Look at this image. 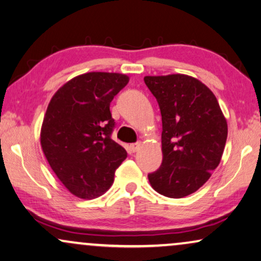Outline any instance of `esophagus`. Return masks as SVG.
I'll list each match as a JSON object with an SVG mask.
<instances>
[{
    "label": "esophagus",
    "instance_id": "obj_1",
    "mask_svg": "<svg viewBox=\"0 0 261 261\" xmlns=\"http://www.w3.org/2000/svg\"><path fill=\"white\" fill-rule=\"evenodd\" d=\"M140 147H141L140 142H135V144H130L129 145L130 152H137V151H139V149H140Z\"/></svg>",
    "mask_w": 261,
    "mask_h": 261
}]
</instances>
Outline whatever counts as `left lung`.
I'll return each mask as SVG.
<instances>
[{
  "label": "left lung",
  "mask_w": 261,
  "mask_h": 261,
  "mask_svg": "<svg viewBox=\"0 0 261 261\" xmlns=\"http://www.w3.org/2000/svg\"><path fill=\"white\" fill-rule=\"evenodd\" d=\"M163 121V163L148 174L152 188L170 198L197 191L219 166L227 121L213 91L188 74L146 76Z\"/></svg>",
  "instance_id": "8db88e82"
}]
</instances>
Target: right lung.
<instances>
[{"mask_svg": "<svg viewBox=\"0 0 261 261\" xmlns=\"http://www.w3.org/2000/svg\"><path fill=\"white\" fill-rule=\"evenodd\" d=\"M128 81L122 73L88 72L64 84L48 103L40 133L42 152L77 197L105 194L127 158L126 149L112 139L115 121L109 107Z\"/></svg>", "mask_w": 261, "mask_h": 261, "instance_id": "right-lung-1", "label": "right lung"}]
</instances>
